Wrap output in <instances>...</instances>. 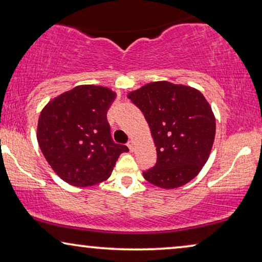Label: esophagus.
Here are the masks:
<instances>
[{"mask_svg": "<svg viewBox=\"0 0 262 262\" xmlns=\"http://www.w3.org/2000/svg\"><path fill=\"white\" fill-rule=\"evenodd\" d=\"M127 146H128V149H130V151H134V149H135V143L132 142V141H130L127 143Z\"/></svg>", "mask_w": 262, "mask_h": 262, "instance_id": "obj_1", "label": "esophagus"}]
</instances>
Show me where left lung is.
<instances>
[{
    "mask_svg": "<svg viewBox=\"0 0 262 262\" xmlns=\"http://www.w3.org/2000/svg\"><path fill=\"white\" fill-rule=\"evenodd\" d=\"M127 98L144 114L156 146V164L143 171L145 180L173 189L194 179L209 159L216 135V119L202 93L159 81Z\"/></svg>",
    "mask_w": 262,
    "mask_h": 262,
    "instance_id": "obj_1",
    "label": "left lung"
}]
</instances>
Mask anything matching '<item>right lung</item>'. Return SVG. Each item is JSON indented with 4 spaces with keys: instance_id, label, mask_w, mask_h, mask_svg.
I'll return each mask as SVG.
<instances>
[{
    "instance_id": "obj_1",
    "label": "right lung",
    "mask_w": 262,
    "mask_h": 262,
    "mask_svg": "<svg viewBox=\"0 0 262 262\" xmlns=\"http://www.w3.org/2000/svg\"><path fill=\"white\" fill-rule=\"evenodd\" d=\"M116 93L101 85H77L51 100L38 120L37 139L55 173L87 187L107 180L118 157L128 151L111 136L107 111Z\"/></svg>"
}]
</instances>
